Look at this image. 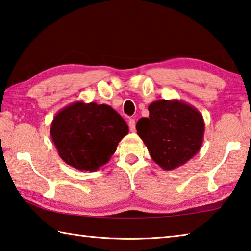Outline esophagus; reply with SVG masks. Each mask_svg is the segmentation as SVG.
<instances>
[{
	"mask_svg": "<svg viewBox=\"0 0 251 251\" xmlns=\"http://www.w3.org/2000/svg\"><path fill=\"white\" fill-rule=\"evenodd\" d=\"M128 126H129L130 131H135L136 130V122H135L134 118H129Z\"/></svg>",
	"mask_w": 251,
	"mask_h": 251,
	"instance_id": "34e87169",
	"label": "esophagus"
}]
</instances>
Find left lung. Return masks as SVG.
I'll list each match as a JSON object with an SVG mask.
<instances>
[{"label":"left lung","mask_w":251,"mask_h":251,"mask_svg":"<svg viewBox=\"0 0 251 251\" xmlns=\"http://www.w3.org/2000/svg\"><path fill=\"white\" fill-rule=\"evenodd\" d=\"M148 111L149 117L140 118L136 129L159 167L176 169L199 152L205 124L197 108L179 100H158Z\"/></svg>","instance_id":"obj_1"}]
</instances>
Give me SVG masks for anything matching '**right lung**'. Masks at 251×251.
I'll return each instance as SVG.
<instances>
[{
	"label": "right lung",
	"instance_id": "add662e5",
	"mask_svg": "<svg viewBox=\"0 0 251 251\" xmlns=\"http://www.w3.org/2000/svg\"><path fill=\"white\" fill-rule=\"evenodd\" d=\"M128 126L110 105L76 101L53 117L50 136L60 158L80 171H97L108 162Z\"/></svg>",
	"mask_w": 251,
	"mask_h": 251
}]
</instances>
